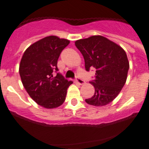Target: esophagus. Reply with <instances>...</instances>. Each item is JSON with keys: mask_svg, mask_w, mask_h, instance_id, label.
Masks as SVG:
<instances>
[{"mask_svg": "<svg viewBox=\"0 0 149 149\" xmlns=\"http://www.w3.org/2000/svg\"><path fill=\"white\" fill-rule=\"evenodd\" d=\"M76 82H77L79 84H81V85H83V84H85V81L83 79L80 78V77H77L76 78Z\"/></svg>", "mask_w": 149, "mask_h": 149, "instance_id": "1", "label": "esophagus"}]
</instances>
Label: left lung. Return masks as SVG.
<instances>
[{
	"mask_svg": "<svg viewBox=\"0 0 149 149\" xmlns=\"http://www.w3.org/2000/svg\"><path fill=\"white\" fill-rule=\"evenodd\" d=\"M75 46L84 56L86 71L95 69L94 80L90 81L95 94L85 101L96 107L108 104L119 95L127 80L129 62L125 51L101 36L79 39Z\"/></svg>",
	"mask_w": 149,
	"mask_h": 149,
	"instance_id": "obj_1",
	"label": "left lung"
}]
</instances>
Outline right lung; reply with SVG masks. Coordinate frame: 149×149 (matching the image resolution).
<instances>
[{
    "label": "right lung",
    "mask_w": 149,
    "mask_h": 149,
    "mask_svg": "<svg viewBox=\"0 0 149 149\" xmlns=\"http://www.w3.org/2000/svg\"><path fill=\"white\" fill-rule=\"evenodd\" d=\"M69 44L68 39L50 36L29 47L19 65L23 86L30 98L45 108L52 109L63 104L67 89L72 84L58 72L57 60L62 51Z\"/></svg>",
    "instance_id": "add662e5"
}]
</instances>
